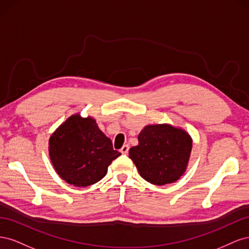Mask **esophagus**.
Wrapping results in <instances>:
<instances>
[{
  "instance_id": "obj_1",
  "label": "esophagus",
  "mask_w": 249,
  "mask_h": 249,
  "mask_svg": "<svg viewBox=\"0 0 249 249\" xmlns=\"http://www.w3.org/2000/svg\"><path fill=\"white\" fill-rule=\"evenodd\" d=\"M129 148H130V146H129V145H127V144H124L122 148H120V153L124 154V155H125V154H127V152H129Z\"/></svg>"
}]
</instances>
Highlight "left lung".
<instances>
[{
  "label": "left lung",
  "instance_id": "left-lung-1",
  "mask_svg": "<svg viewBox=\"0 0 249 249\" xmlns=\"http://www.w3.org/2000/svg\"><path fill=\"white\" fill-rule=\"evenodd\" d=\"M138 141L129 157L147 182L162 186L176 182L185 172L192 148V139L185 131L169 124L146 125Z\"/></svg>",
  "mask_w": 249,
  "mask_h": 249
}]
</instances>
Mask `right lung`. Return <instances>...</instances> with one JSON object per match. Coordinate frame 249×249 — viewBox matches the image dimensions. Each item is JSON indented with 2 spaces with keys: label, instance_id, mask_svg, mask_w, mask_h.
Here are the masks:
<instances>
[{
  "label": "right lung",
  "instance_id": "1",
  "mask_svg": "<svg viewBox=\"0 0 249 249\" xmlns=\"http://www.w3.org/2000/svg\"><path fill=\"white\" fill-rule=\"evenodd\" d=\"M50 157L58 175L76 187L95 184L120 153L91 117L72 115L50 138Z\"/></svg>",
  "mask_w": 249,
  "mask_h": 249
}]
</instances>
